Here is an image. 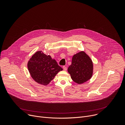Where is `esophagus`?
Returning <instances> with one entry per match:
<instances>
[{"label": "esophagus", "instance_id": "34e87169", "mask_svg": "<svg viewBox=\"0 0 125 125\" xmlns=\"http://www.w3.org/2000/svg\"><path fill=\"white\" fill-rule=\"evenodd\" d=\"M63 70H64V71H66L67 70V67H66V66H63Z\"/></svg>", "mask_w": 125, "mask_h": 125}]
</instances>
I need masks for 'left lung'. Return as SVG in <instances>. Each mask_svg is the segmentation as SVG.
I'll return each instance as SVG.
<instances>
[{"mask_svg":"<svg viewBox=\"0 0 125 125\" xmlns=\"http://www.w3.org/2000/svg\"><path fill=\"white\" fill-rule=\"evenodd\" d=\"M68 72L74 82L78 84L83 83L93 76V61L84 51H81L73 55L72 64L68 67Z\"/></svg>","mask_w":125,"mask_h":125,"instance_id":"obj_1","label":"left lung"}]
</instances>
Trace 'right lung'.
<instances>
[{"label":"right lung","mask_w":125,"mask_h":125,"mask_svg":"<svg viewBox=\"0 0 125 125\" xmlns=\"http://www.w3.org/2000/svg\"><path fill=\"white\" fill-rule=\"evenodd\" d=\"M32 79L37 83L47 85L63 69L54 59L43 52L38 51L33 54L27 64Z\"/></svg>","instance_id":"obj_1"}]
</instances>
